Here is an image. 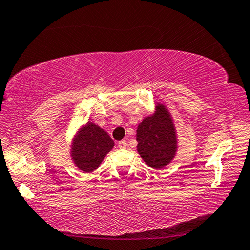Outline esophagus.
I'll use <instances>...</instances> for the list:
<instances>
[{
  "label": "esophagus",
  "mask_w": 250,
  "mask_h": 250,
  "mask_svg": "<svg viewBox=\"0 0 250 250\" xmlns=\"http://www.w3.org/2000/svg\"><path fill=\"white\" fill-rule=\"evenodd\" d=\"M118 146L121 149H124V148H126V146H127V142H126L125 140H122V141L118 142Z\"/></svg>",
  "instance_id": "esophagus-1"
}]
</instances>
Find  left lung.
Masks as SVG:
<instances>
[{"label": "left lung", "mask_w": 250, "mask_h": 250, "mask_svg": "<svg viewBox=\"0 0 250 250\" xmlns=\"http://www.w3.org/2000/svg\"><path fill=\"white\" fill-rule=\"evenodd\" d=\"M138 151L150 167L160 169L174 158L176 152L175 128L165 105L139 124L136 129Z\"/></svg>", "instance_id": "8db88e82"}]
</instances>
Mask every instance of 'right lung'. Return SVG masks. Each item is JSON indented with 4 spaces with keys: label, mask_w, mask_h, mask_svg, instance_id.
I'll return each mask as SVG.
<instances>
[{
    "label": "right lung",
    "mask_w": 250,
    "mask_h": 250,
    "mask_svg": "<svg viewBox=\"0 0 250 250\" xmlns=\"http://www.w3.org/2000/svg\"><path fill=\"white\" fill-rule=\"evenodd\" d=\"M114 148L110 136L93 123H87L78 132L71 146V157L83 172L97 169L105 155Z\"/></svg>",
    "instance_id": "add662e5"
}]
</instances>
